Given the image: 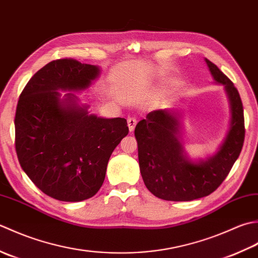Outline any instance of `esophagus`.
Returning a JSON list of instances; mask_svg holds the SVG:
<instances>
[{
  "label": "esophagus",
  "instance_id": "obj_1",
  "mask_svg": "<svg viewBox=\"0 0 258 258\" xmlns=\"http://www.w3.org/2000/svg\"><path fill=\"white\" fill-rule=\"evenodd\" d=\"M136 124H137V119L133 118V117H129L128 118V127H129L130 133H133V131L135 130Z\"/></svg>",
  "mask_w": 258,
  "mask_h": 258
}]
</instances>
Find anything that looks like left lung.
I'll list each match as a JSON object with an SVG mask.
<instances>
[{
  "label": "left lung",
  "mask_w": 258,
  "mask_h": 258,
  "mask_svg": "<svg viewBox=\"0 0 258 258\" xmlns=\"http://www.w3.org/2000/svg\"><path fill=\"white\" fill-rule=\"evenodd\" d=\"M214 83L224 86L230 109L228 130L215 154L191 158L182 144L181 115L172 110L151 111L136 125L140 172L148 190L164 201L189 202L216 190L229 173L245 138L243 103L234 83L205 59Z\"/></svg>",
  "instance_id": "obj_1"
}]
</instances>
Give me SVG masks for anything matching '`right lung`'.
<instances>
[{"label": "right lung", "mask_w": 258, "mask_h": 258, "mask_svg": "<svg viewBox=\"0 0 258 258\" xmlns=\"http://www.w3.org/2000/svg\"><path fill=\"white\" fill-rule=\"evenodd\" d=\"M100 75L98 66L55 60L36 72L20 96L14 119L19 162L41 191L57 201L96 195L110 156L129 133L124 118L90 113V104L76 94Z\"/></svg>", "instance_id": "right-lung-1"}]
</instances>
